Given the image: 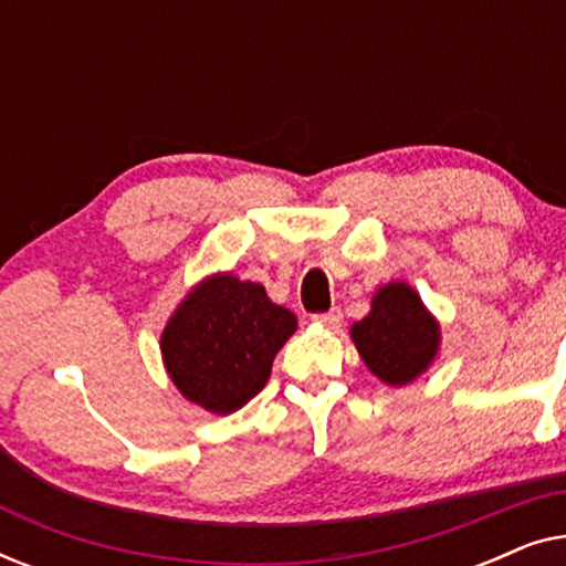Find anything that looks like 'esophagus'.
Listing matches in <instances>:
<instances>
[{
  "instance_id": "34e87169",
  "label": "esophagus",
  "mask_w": 566,
  "mask_h": 566,
  "mask_svg": "<svg viewBox=\"0 0 566 566\" xmlns=\"http://www.w3.org/2000/svg\"><path fill=\"white\" fill-rule=\"evenodd\" d=\"M312 319L327 329H337L339 322H343V312H339V308H329V312H324V314H314Z\"/></svg>"
}]
</instances>
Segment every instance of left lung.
<instances>
[{
  "mask_svg": "<svg viewBox=\"0 0 566 566\" xmlns=\"http://www.w3.org/2000/svg\"><path fill=\"white\" fill-rule=\"evenodd\" d=\"M350 335L370 374L389 386H405L428 370L440 343L438 322L407 283L384 285Z\"/></svg>",
  "mask_w": 566,
  "mask_h": 566,
  "instance_id": "obj_1",
  "label": "left lung"
}]
</instances>
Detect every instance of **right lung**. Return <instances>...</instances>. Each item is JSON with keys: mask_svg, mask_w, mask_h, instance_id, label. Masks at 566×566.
<instances>
[{"mask_svg": "<svg viewBox=\"0 0 566 566\" xmlns=\"http://www.w3.org/2000/svg\"><path fill=\"white\" fill-rule=\"evenodd\" d=\"M296 316L275 306L260 283L213 275L177 306L161 332V355L185 399L229 415L268 384Z\"/></svg>", "mask_w": 566, "mask_h": 566, "instance_id": "obj_1", "label": "right lung"}]
</instances>
